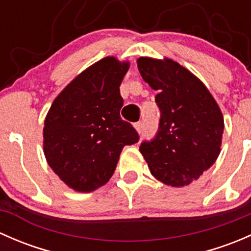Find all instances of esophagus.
Returning <instances> with one entry per match:
<instances>
[{
    "mask_svg": "<svg viewBox=\"0 0 251 251\" xmlns=\"http://www.w3.org/2000/svg\"><path fill=\"white\" fill-rule=\"evenodd\" d=\"M135 128H136V131H137L138 133H142L143 132V123H136L135 125Z\"/></svg>",
    "mask_w": 251,
    "mask_h": 251,
    "instance_id": "34e87169",
    "label": "esophagus"
}]
</instances>
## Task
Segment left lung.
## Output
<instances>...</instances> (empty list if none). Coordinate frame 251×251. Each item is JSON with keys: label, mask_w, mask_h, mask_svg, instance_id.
<instances>
[{"label": "left lung", "mask_w": 251, "mask_h": 251, "mask_svg": "<svg viewBox=\"0 0 251 251\" xmlns=\"http://www.w3.org/2000/svg\"><path fill=\"white\" fill-rule=\"evenodd\" d=\"M143 80L158 91L160 124L155 138L140 151L151 175L171 187L199 178L221 151L224 116L206 86L170 58L140 57Z\"/></svg>", "instance_id": "1"}]
</instances>
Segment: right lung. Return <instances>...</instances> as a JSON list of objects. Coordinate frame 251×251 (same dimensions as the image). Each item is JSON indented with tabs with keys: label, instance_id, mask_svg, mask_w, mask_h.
I'll return each mask as SVG.
<instances>
[{
	"label": "right lung",
	"instance_id": "right-lung-1",
	"mask_svg": "<svg viewBox=\"0 0 251 251\" xmlns=\"http://www.w3.org/2000/svg\"><path fill=\"white\" fill-rule=\"evenodd\" d=\"M130 62L109 55L81 72L55 97L44 126L48 165L69 188L90 193L104 186L121 151L136 143L132 125L120 118V85Z\"/></svg>",
	"mask_w": 251,
	"mask_h": 251
}]
</instances>
